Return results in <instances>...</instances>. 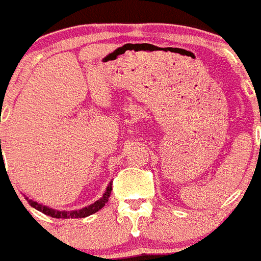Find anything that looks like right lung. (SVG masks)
Wrapping results in <instances>:
<instances>
[{"label":"right lung","instance_id":"1","mask_svg":"<svg viewBox=\"0 0 261 261\" xmlns=\"http://www.w3.org/2000/svg\"><path fill=\"white\" fill-rule=\"evenodd\" d=\"M1 141V140H0ZM111 191H112V187L110 186L107 187V191L106 193L103 195L102 199H99L98 201H95L94 204L89 205L86 208L84 209H80V211H71V212H60V211H55V209H50L48 206H44V205L38 204L36 201H32V200H29L30 205L34 206L35 209H38L39 212L41 213L47 214V216L53 217V218H85V217L90 216V214H94L99 211V209H102L108 201V197L111 195Z\"/></svg>","mask_w":261,"mask_h":261}]
</instances>
